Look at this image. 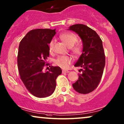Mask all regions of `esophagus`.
<instances>
[{"mask_svg": "<svg viewBox=\"0 0 124 124\" xmlns=\"http://www.w3.org/2000/svg\"><path fill=\"white\" fill-rule=\"evenodd\" d=\"M70 71L68 70H62V73H68Z\"/></svg>", "mask_w": 124, "mask_h": 124, "instance_id": "esophagus-1", "label": "esophagus"}]
</instances>
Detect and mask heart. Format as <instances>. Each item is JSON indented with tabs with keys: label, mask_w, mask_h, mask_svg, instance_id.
Returning a JSON list of instances; mask_svg holds the SVG:
<instances>
[{
	"label": "heart",
	"mask_w": 124,
	"mask_h": 124,
	"mask_svg": "<svg viewBox=\"0 0 124 124\" xmlns=\"http://www.w3.org/2000/svg\"><path fill=\"white\" fill-rule=\"evenodd\" d=\"M60 38L69 47H71L72 52L76 55L81 53L82 48L79 45H74L78 42V39L75 34L71 32H65L61 34ZM54 46V41H51L49 44V50L52 51ZM71 58L69 56H60L55 60V64L62 69H67L71 62Z\"/></svg>",
	"instance_id": "obj_1"
}]
</instances>
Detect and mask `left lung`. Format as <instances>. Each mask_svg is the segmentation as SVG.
I'll return each instance as SVG.
<instances>
[{
	"mask_svg": "<svg viewBox=\"0 0 124 124\" xmlns=\"http://www.w3.org/2000/svg\"><path fill=\"white\" fill-rule=\"evenodd\" d=\"M67 30L78 34L83 43L82 53L74 65L81 67L82 73L79 74L72 87L79 93H88L98 87L103 73L105 59L103 42L97 33L85 25H72Z\"/></svg>",
	"mask_w": 124,
	"mask_h": 124,
	"instance_id": "obj_1",
	"label": "left lung"
}]
</instances>
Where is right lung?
Instances as JSON below:
<instances>
[{
  "label": "right lung",
  "instance_id": "obj_1",
  "mask_svg": "<svg viewBox=\"0 0 124 124\" xmlns=\"http://www.w3.org/2000/svg\"><path fill=\"white\" fill-rule=\"evenodd\" d=\"M55 33V29H33L19 44L17 66L20 78L29 92L37 98L52 95L55 89L56 79L62 74L58 66H50L49 71H43L49 56L48 45Z\"/></svg>",
  "mask_w": 124,
  "mask_h": 124
}]
</instances>
